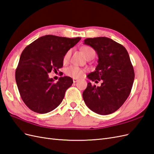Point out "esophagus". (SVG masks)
<instances>
[{
    "instance_id": "esophagus-1",
    "label": "esophagus",
    "mask_w": 154,
    "mask_h": 154,
    "mask_svg": "<svg viewBox=\"0 0 154 154\" xmlns=\"http://www.w3.org/2000/svg\"><path fill=\"white\" fill-rule=\"evenodd\" d=\"M73 82L74 83H75V82H77V81H78V79H73Z\"/></svg>"
}]
</instances>
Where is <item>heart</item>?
<instances>
[{
  "label": "heart",
  "instance_id": "obj_1",
  "mask_svg": "<svg viewBox=\"0 0 154 154\" xmlns=\"http://www.w3.org/2000/svg\"><path fill=\"white\" fill-rule=\"evenodd\" d=\"M82 51L85 54L86 58H88L90 57L95 55V51L89 46H85L82 48ZM71 54H72V50H68L65 53L64 57H63V62H67L70 58ZM65 73L69 77H74V78H79L81 77L82 75L83 72L82 70L75 66H69L65 69Z\"/></svg>",
  "mask_w": 154,
  "mask_h": 154
}]
</instances>
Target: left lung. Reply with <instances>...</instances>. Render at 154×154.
<instances>
[{"instance_id":"1","label":"left lung","mask_w":154,"mask_h":154,"mask_svg":"<svg viewBox=\"0 0 154 154\" xmlns=\"http://www.w3.org/2000/svg\"><path fill=\"white\" fill-rule=\"evenodd\" d=\"M84 44L91 46L98 56V64L87 77L102 80L100 86L88 82L82 93L86 106L101 115L111 114L124 104L129 96L135 78L127 50L120 43L106 37L86 38Z\"/></svg>"}]
</instances>
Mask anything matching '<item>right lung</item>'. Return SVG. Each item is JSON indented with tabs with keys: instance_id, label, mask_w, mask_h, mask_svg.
Segmentation results:
<instances>
[{
	"instance_id": "add662e5",
	"label": "right lung",
	"mask_w": 154,
	"mask_h": 154,
	"mask_svg": "<svg viewBox=\"0 0 154 154\" xmlns=\"http://www.w3.org/2000/svg\"><path fill=\"white\" fill-rule=\"evenodd\" d=\"M81 39L45 35L23 50L15 81L23 102L32 111L45 114L61 103L66 90L73 84L72 79L61 77L55 82L48 73L62 68L65 53Z\"/></svg>"
}]
</instances>
